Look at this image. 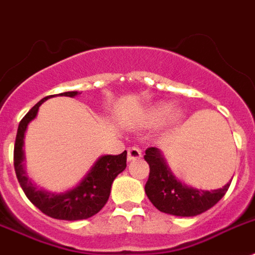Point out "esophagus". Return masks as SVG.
Segmentation results:
<instances>
[{
  "mask_svg": "<svg viewBox=\"0 0 255 255\" xmlns=\"http://www.w3.org/2000/svg\"><path fill=\"white\" fill-rule=\"evenodd\" d=\"M127 155H128V160H136V159H140L142 157V153L138 147L136 146H132L129 147L127 150Z\"/></svg>",
  "mask_w": 255,
  "mask_h": 255,
  "instance_id": "esophagus-1",
  "label": "esophagus"
}]
</instances>
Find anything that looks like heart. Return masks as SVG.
Returning a JSON list of instances; mask_svg holds the SVG:
<instances>
[{
	"label": "heart",
	"instance_id": "b5f03b06",
	"mask_svg": "<svg viewBox=\"0 0 255 255\" xmlns=\"http://www.w3.org/2000/svg\"><path fill=\"white\" fill-rule=\"evenodd\" d=\"M174 115V108L168 104H159L155 105L150 110L147 111V119L151 123H162L166 119Z\"/></svg>",
	"mask_w": 255,
	"mask_h": 255
}]
</instances>
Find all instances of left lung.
Here are the masks:
<instances>
[{
    "instance_id": "left-lung-1",
    "label": "left lung",
    "mask_w": 255,
    "mask_h": 255,
    "mask_svg": "<svg viewBox=\"0 0 255 255\" xmlns=\"http://www.w3.org/2000/svg\"><path fill=\"white\" fill-rule=\"evenodd\" d=\"M144 158L150 167L145 193L162 213L176 217H196L218 204L230 188L231 183L215 190L188 187L174 176L157 147H147Z\"/></svg>"
}]
</instances>
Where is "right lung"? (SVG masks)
Wrapping results in <instances>:
<instances>
[{"mask_svg": "<svg viewBox=\"0 0 255 255\" xmlns=\"http://www.w3.org/2000/svg\"><path fill=\"white\" fill-rule=\"evenodd\" d=\"M59 96L75 97L78 92H65ZM53 96L42 98L31 109L19 123L14 146V167L18 181L27 198L37 209L54 219L81 220L93 217L106 205L115 177L127 167V151L118 155H102L88 171L84 179L63 193H51L38 189L28 179L24 170V136L29 122L37 115L38 108Z\"/></svg>", "mask_w": 255, "mask_h": 255, "instance_id": "right-lung-1", "label": "right lung"}]
</instances>
